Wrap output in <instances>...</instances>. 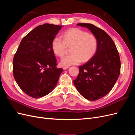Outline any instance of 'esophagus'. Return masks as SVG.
Listing matches in <instances>:
<instances>
[{"label":"esophagus","instance_id":"1","mask_svg":"<svg viewBox=\"0 0 135 135\" xmlns=\"http://www.w3.org/2000/svg\"><path fill=\"white\" fill-rule=\"evenodd\" d=\"M69 68V66H64V67L63 68V69H64V70H66V69H68Z\"/></svg>","mask_w":135,"mask_h":135}]
</instances>
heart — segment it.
<instances>
[{
  "label": "heart",
  "instance_id": "heart-1",
  "mask_svg": "<svg viewBox=\"0 0 135 135\" xmlns=\"http://www.w3.org/2000/svg\"><path fill=\"white\" fill-rule=\"evenodd\" d=\"M62 38L56 36L52 42V49L54 54L62 57L66 54L68 46H72L71 54L61 59L63 66L75 65L81 61L86 62L96 54L98 48V40L93 34L79 28H72L62 34Z\"/></svg>",
  "mask_w": 135,
  "mask_h": 135
}]
</instances>
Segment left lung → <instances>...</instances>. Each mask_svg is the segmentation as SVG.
I'll list each match as a JSON object with an SVG mask.
<instances>
[{
	"mask_svg": "<svg viewBox=\"0 0 135 135\" xmlns=\"http://www.w3.org/2000/svg\"><path fill=\"white\" fill-rule=\"evenodd\" d=\"M88 28L98 40L95 55L79 66L74 84L85 99L96 101L108 94L113 88L120 72L119 52L112 38L101 28L91 23H77Z\"/></svg>",
	"mask_w": 135,
	"mask_h": 135,
	"instance_id": "8db88e82",
	"label": "left lung"
}]
</instances>
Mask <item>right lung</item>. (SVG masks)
<instances>
[{
  "mask_svg": "<svg viewBox=\"0 0 135 135\" xmlns=\"http://www.w3.org/2000/svg\"><path fill=\"white\" fill-rule=\"evenodd\" d=\"M62 26L44 23L22 39L13 60L14 78L27 95L38 99L50 93L58 82L62 68H56L52 42Z\"/></svg>",
  "mask_w": 135,
  "mask_h": 135,
  "instance_id": "1",
  "label": "right lung"
}]
</instances>
